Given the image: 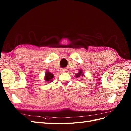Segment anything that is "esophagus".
I'll return each instance as SVG.
<instances>
[{"label":"esophagus","mask_w":131,"mask_h":131,"mask_svg":"<svg viewBox=\"0 0 131 131\" xmlns=\"http://www.w3.org/2000/svg\"><path fill=\"white\" fill-rule=\"evenodd\" d=\"M62 71H65V70H62Z\"/></svg>","instance_id":"esophagus-1"}]
</instances>
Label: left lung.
Instances as JSON below:
<instances>
[{
	"label": "left lung",
	"mask_w": 131,
	"mask_h": 131,
	"mask_svg": "<svg viewBox=\"0 0 131 131\" xmlns=\"http://www.w3.org/2000/svg\"><path fill=\"white\" fill-rule=\"evenodd\" d=\"M84 74L83 73V70H82V69H80V70H79V72L76 75H75V77L76 78H78V77H80V76H84Z\"/></svg>",
	"instance_id": "8db88e82"
}]
</instances>
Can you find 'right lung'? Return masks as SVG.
Wrapping results in <instances>:
<instances>
[{
  "mask_svg": "<svg viewBox=\"0 0 131 131\" xmlns=\"http://www.w3.org/2000/svg\"><path fill=\"white\" fill-rule=\"evenodd\" d=\"M54 78L53 74L50 73L48 70H47L45 73V75H44V80L47 83H51L53 81V79Z\"/></svg>",
  "mask_w": 131,
  "mask_h": 131,
  "instance_id": "1",
  "label": "right lung"
}]
</instances>
